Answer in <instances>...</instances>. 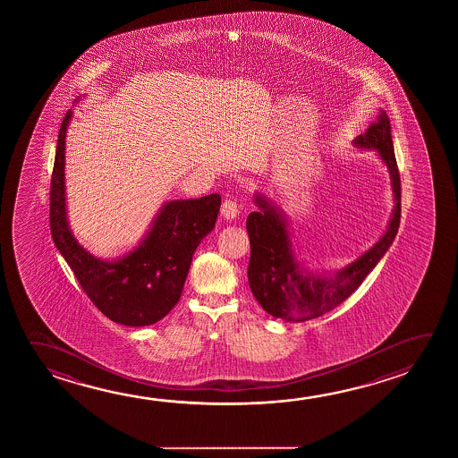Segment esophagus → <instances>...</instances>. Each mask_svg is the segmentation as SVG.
Returning a JSON list of instances; mask_svg holds the SVG:
<instances>
[{
    "instance_id": "1",
    "label": "esophagus",
    "mask_w": 458,
    "mask_h": 458,
    "mask_svg": "<svg viewBox=\"0 0 458 458\" xmlns=\"http://www.w3.org/2000/svg\"><path fill=\"white\" fill-rule=\"evenodd\" d=\"M222 216L226 220H234V218L240 217V206L233 199H226L225 203L222 204Z\"/></svg>"
}]
</instances>
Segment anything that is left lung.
I'll return each instance as SVG.
<instances>
[{
	"label": "left lung",
	"mask_w": 458,
	"mask_h": 458,
	"mask_svg": "<svg viewBox=\"0 0 458 458\" xmlns=\"http://www.w3.org/2000/svg\"><path fill=\"white\" fill-rule=\"evenodd\" d=\"M358 150L375 151L390 175L393 210L386 230L364 254L338 270H311L295 250L289 217L270 196L255 191L259 209L249 214V287L260 307L285 323L315 319L345 301L390 249L401 220V181L391 139L390 118L378 114L372 126L352 140Z\"/></svg>",
	"instance_id": "8db88e82"
}]
</instances>
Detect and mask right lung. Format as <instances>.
I'll list each match as a JSON object with an SVG mask.
<instances>
[{
	"label": "right lung",
	"mask_w": 458,
	"mask_h": 458,
	"mask_svg": "<svg viewBox=\"0 0 458 458\" xmlns=\"http://www.w3.org/2000/svg\"><path fill=\"white\" fill-rule=\"evenodd\" d=\"M72 120L70 110L62 121L54 159L49 217L55 248L92 303L113 323L129 327L157 323L181 299L193 254L216 225L220 196L165 201L126 254L114 259L90 254L68 222L65 139Z\"/></svg>",
	"instance_id": "right-lung-1"
}]
</instances>
